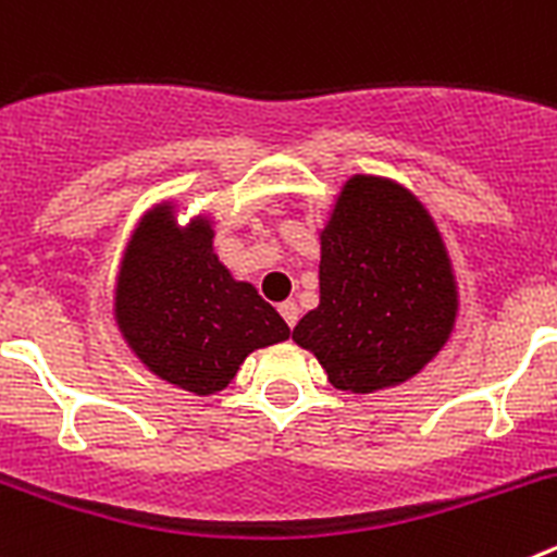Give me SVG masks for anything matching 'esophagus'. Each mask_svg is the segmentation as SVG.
<instances>
[{
  "mask_svg": "<svg viewBox=\"0 0 557 557\" xmlns=\"http://www.w3.org/2000/svg\"><path fill=\"white\" fill-rule=\"evenodd\" d=\"M278 312H282V318L287 321V326L293 329L295 323H298V314H301V309H298V304L295 301H284L282 307H278Z\"/></svg>",
  "mask_w": 557,
  "mask_h": 557,
  "instance_id": "1",
  "label": "esophagus"
}]
</instances>
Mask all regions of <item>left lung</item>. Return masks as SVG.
Segmentation results:
<instances>
[{"label":"left lung","mask_w":557,"mask_h":557,"mask_svg":"<svg viewBox=\"0 0 557 557\" xmlns=\"http://www.w3.org/2000/svg\"><path fill=\"white\" fill-rule=\"evenodd\" d=\"M457 287L430 211L405 186L354 175L321 231V304L293 329L337 391L416 376L449 339Z\"/></svg>","instance_id":"1"}]
</instances>
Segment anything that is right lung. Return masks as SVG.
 Returning a JSON list of instances; mask_svg holds the SVG:
<instances>
[{"label": "right lung", "instance_id": "1", "mask_svg": "<svg viewBox=\"0 0 557 557\" xmlns=\"http://www.w3.org/2000/svg\"><path fill=\"white\" fill-rule=\"evenodd\" d=\"M113 314L156 376L198 396L223 391L250 351L289 337L282 314L220 262L209 220L181 228L172 206L152 209L133 231Z\"/></svg>", "mask_w": 557, "mask_h": 557}]
</instances>
